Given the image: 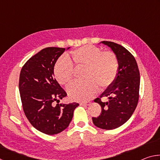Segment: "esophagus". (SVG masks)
I'll use <instances>...</instances> for the list:
<instances>
[{"mask_svg": "<svg viewBox=\"0 0 160 160\" xmlns=\"http://www.w3.org/2000/svg\"><path fill=\"white\" fill-rule=\"evenodd\" d=\"M90 102L80 103V105H81V106H88V105H90Z\"/></svg>", "mask_w": 160, "mask_h": 160, "instance_id": "1", "label": "esophagus"}]
</instances>
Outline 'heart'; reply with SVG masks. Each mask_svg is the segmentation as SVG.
Here are the masks:
<instances>
[{
  "instance_id": "b5f03b06",
  "label": "heart",
  "mask_w": 160,
  "mask_h": 160,
  "mask_svg": "<svg viewBox=\"0 0 160 160\" xmlns=\"http://www.w3.org/2000/svg\"><path fill=\"white\" fill-rule=\"evenodd\" d=\"M85 68V82L70 86L68 94L70 99L77 102L88 101L100 89L110 86L118 73V63L112 51H103L94 46H84L71 52L70 56L58 59L53 70L54 76L61 85L68 86L72 82L73 66Z\"/></svg>"
}]
</instances>
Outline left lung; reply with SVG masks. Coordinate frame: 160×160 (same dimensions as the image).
I'll return each instance as SVG.
<instances>
[{"label": "left lung", "instance_id": "8db88e82", "mask_svg": "<svg viewBox=\"0 0 160 160\" xmlns=\"http://www.w3.org/2000/svg\"><path fill=\"white\" fill-rule=\"evenodd\" d=\"M109 47L116 56L118 73L113 82L103 92L94 102L102 107L98 117L92 118L93 123L99 128L112 130L118 128L131 117L139 98L140 72L133 56L122 46L112 42H102ZM102 97H108L106 102Z\"/></svg>", "mask_w": 160, "mask_h": 160}]
</instances>
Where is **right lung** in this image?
Returning <instances> with one entry per match:
<instances>
[{"mask_svg":"<svg viewBox=\"0 0 160 160\" xmlns=\"http://www.w3.org/2000/svg\"><path fill=\"white\" fill-rule=\"evenodd\" d=\"M66 49L45 48L32 56L21 70L19 90L24 112L38 131L55 135L64 131L71 121L78 103L57 104L67 94L54 78V66Z\"/></svg>","mask_w":160,"mask_h":160,"instance_id":"add662e5","label":"right lung"}]
</instances>
